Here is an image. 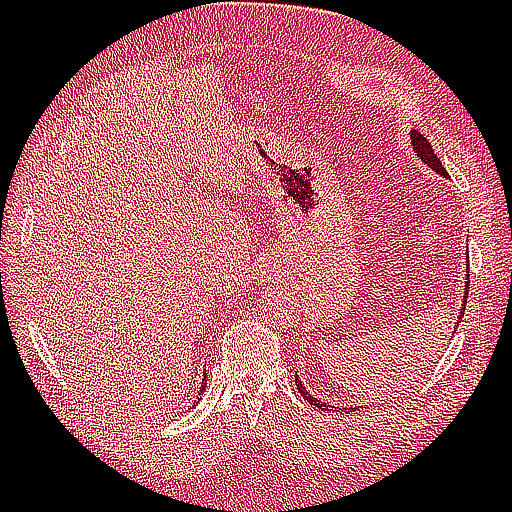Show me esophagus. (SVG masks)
<instances>
[{
    "mask_svg": "<svg viewBox=\"0 0 512 512\" xmlns=\"http://www.w3.org/2000/svg\"><path fill=\"white\" fill-rule=\"evenodd\" d=\"M264 277H268V273H266V275H264Z\"/></svg>",
    "mask_w": 512,
    "mask_h": 512,
    "instance_id": "esophagus-1",
    "label": "esophagus"
}]
</instances>
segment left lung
Instances as JSON below:
<instances>
[{"instance_id":"obj_1","label":"left lung","mask_w":512,"mask_h":512,"mask_svg":"<svg viewBox=\"0 0 512 512\" xmlns=\"http://www.w3.org/2000/svg\"><path fill=\"white\" fill-rule=\"evenodd\" d=\"M411 145H413V149H416V154H418V158L422 160V162H427V165L433 169V171H438L440 176H449L447 173V169L442 167V162H440V158L436 156V151H433V147H431V143L427 138H424L420 132H416V129H411ZM466 284H469V281H466ZM464 295H469V288L464 290ZM462 310H466V297H464V303H462ZM464 317V312H460V319ZM460 323V321H458ZM455 330H458V325H455ZM295 383H297V387H299V391H301V396L306 398L310 405H314V407H319V409H323V411H330V405H325V402H319L317 398H312L308 391H306V387L301 385V380L299 378H295ZM332 409H336V407H332Z\"/></svg>"}]
</instances>
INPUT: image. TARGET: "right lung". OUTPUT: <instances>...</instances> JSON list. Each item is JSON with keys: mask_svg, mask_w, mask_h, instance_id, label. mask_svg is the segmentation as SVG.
Segmentation results:
<instances>
[{"mask_svg": "<svg viewBox=\"0 0 512 512\" xmlns=\"http://www.w3.org/2000/svg\"><path fill=\"white\" fill-rule=\"evenodd\" d=\"M202 389H204V385H202ZM202 389H200V396H202Z\"/></svg>", "mask_w": 512, "mask_h": 512, "instance_id": "add662e5", "label": "right lung"}]
</instances>
